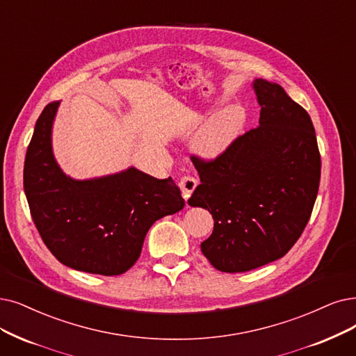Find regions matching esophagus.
<instances>
[{
    "instance_id": "obj_1",
    "label": "esophagus",
    "mask_w": 356,
    "mask_h": 356,
    "mask_svg": "<svg viewBox=\"0 0 356 356\" xmlns=\"http://www.w3.org/2000/svg\"><path fill=\"white\" fill-rule=\"evenodd\" d=\"M198 181L191 177V175H184L181 179H179V188H181V193H182V197L186 198V200H188L190 195L193 194V191L195 190Z\"/></svg>"
}]
</instances>
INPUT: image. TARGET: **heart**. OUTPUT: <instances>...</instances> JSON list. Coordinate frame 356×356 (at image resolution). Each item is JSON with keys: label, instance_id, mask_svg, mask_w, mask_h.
<instances>
[{"label": "heart", "instance_id": "b5f03b06", "mask_svg": "<svg viewBox=\"0 0 356 356\" xmlns=\"http://www.w3.org/2000/svg\"><path fill=\"white\" fill-rule=\"evenodd\" d=\"M247 121L241 106H227L210 117L193 137V152L204 161H215L232 146Z\"/></svg>", "mask_w": 356, "mask_h": 356}]
</instances>
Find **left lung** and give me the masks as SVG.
<instances>
[{
  "instance_id": "1",
  "label": "left lung",
  "mask_w": 356,
  "mask_h": 356,
  "mask_svg": "<svg viewBox=\"0 0 356 356\" xmlns=\"http://www.w3.org/2000/svg\"><path fill=\"white\" fill-rule=\"evenodd\" d=\"M257 129L239 136L215 161L191 156L200 177L188 204L215 220L202 252L225 273L282 259L301 236L314 207L321 159L308 112L282 86L255 79Z\"/></svg>"
}]
</instances>
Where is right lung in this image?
<instances>
[{
	"instance_id": "1",
	"label": "right lung",
	"mask_w": 356,
	"mask_h": 356,
	"mask_svg": "<svg viewBox=\"0 0 356 356\" xmlns=\"http://www.w3.org/2000/svg\"><path fill=\"white\" fill-rule=\"evenodd\" d=\"M60 102L42 111L27 147L23 186L32 219L48 250L80 272L117 276L137 261L150 226L186 202L172 178L136 168L73 179L56 163L52 125Z\"/></svg>"
}]
</instances>
